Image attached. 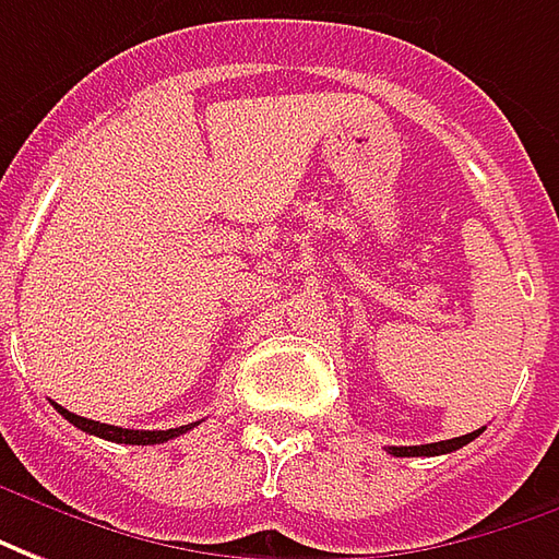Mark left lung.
I'll return each mask as SVG.
<instances>
[{
    "label": "left lung",
    "mask_w": 559,
    "mask_h": 559,
    "mask_svg": "<svg viewBox=\"0 0 559 559\" xmlns=\"http://www.w3.org/2000/svg\"><path fill=\"white\" fill-rule=\"evenodd\" d=\"M481 430H485V427H481ZM481 430H473V433H466V437L430 442V445H391V449H388V454H394V457H433V454H449V451H457V449H463L466 442H473V439H476Z\"/></svg>",
    "instance_id": "8db88e82"
}]
</instances>
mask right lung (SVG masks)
Returning a JSON list of instances; mask_svg holds the SVG:
<instances>
[{
    "mask_svg": "<svg viewBox=\"0 0 559 559\" xmlns=\"http://www.w3.org/2000/svg\"><path fill=\"white\" fill-rule=\"evenodd\" d=\"M57 406V403H53ZM57 413L71 421V425L83 430V433H93V437L108 439V442H126V445H156V442H168V439L180 437L186 430H192L198 425H183V427H171V430H126V427H114V425H98V421H90V418H81V415L69 413L57 406Z\"/></svg>",
    "mask_w": 559,
    "mask_h": 559,
    "instance_id": "right-lung-1",
    "label": "right lung"
}]
</instances>
